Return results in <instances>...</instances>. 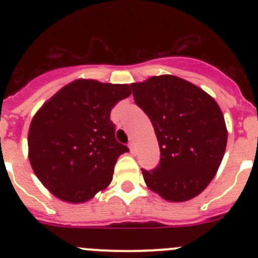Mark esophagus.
Instances as JSON below:
<instances>
[{
  "instance_id": "1",
  "label": "esophagus",
  "mask_w": 258,
  "mask_h": 258,
  "mask_svg": "<svg viewBox=\"0 0 258 258\" xmlns=\"http://www.w3.org/2000/svg\"><path fill=\"white\" fill-rule=\"evenodd\" d=\"M129 149H131V152L133 155H136L137 154V149H136V143L134 142H131L129 143Z\"/></svg>"
}]
</instances>
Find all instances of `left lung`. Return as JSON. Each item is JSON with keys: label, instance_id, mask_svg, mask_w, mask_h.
I'll list each match as a JSON object with an SVG mask.
<instances>
[{"label": "left lung", "instance_id": "8db88e82", "mask_svg": "<svg viewBox=\"0 0 258 258\" xmlns=\"http://www.w3.org/2000/svg\"><path fill=\"white\" fill-rule=\"evenodd\" d=\"M131 88L160 147L157 168L142 169L147 187L170 203L198 197L216 175L226 150L220 106L202 88L173 75L152 76Z\"/></svg>", "mask_w": 258, "mask_h": 258}]
</instances>
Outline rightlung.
Listing matches in <instances>:
<instances>
[{"label":"right lung","instance_id":"add662e5","mask_svg":"<svg viewBox=\"0 0 258 258\" xmlns=\"http://www.w3.org/2000/svg\"><path fill=\"white\" fill-rule=\"evenodd\" d=\"M132 94L126 84L77 79L38 108L28 131V159L55 198L86 203L106 190L118 156L129 151L115 138L111 109Z\"/></svg>","mask_w":258,"mask_h":258}]
</instances>
